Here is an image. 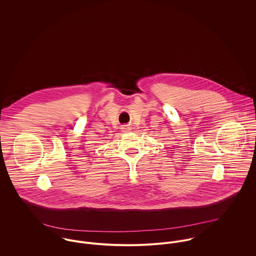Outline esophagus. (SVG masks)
<instances>
[{"label": "esophagus", "instance_id": "34e87169", "mask_svg": "<svg viewBox=\"0 0 256 256\" xmlns=\"http://www.w3.org/2000/svg\"><path fill=\"white\" fill-rule=\"evenodd\" d=\"M121 129H122V131H124V132H128V131L130 130V127H129L128 125H123V126L121 127Z\"/></svg>", "mask_w": 256, "mask_h": 256}]
</instances>
